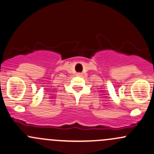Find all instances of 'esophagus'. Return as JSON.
I'll list each match as a JSON object with an SVG mask.
<instances>
[{"label":"esophagus","mask_w":154,"mask_h":154,"mask_svg":"<svg viewBox=\"0 0 154 154\" xmlns=\"http://www.w3.org/2000/svg\"><path fill=\"white\" fill-rule=\"evenodd\" d=\"M77 75H78V76H82V73H77Z\"/></svg>","instance_id":"1"}]
</instances>
